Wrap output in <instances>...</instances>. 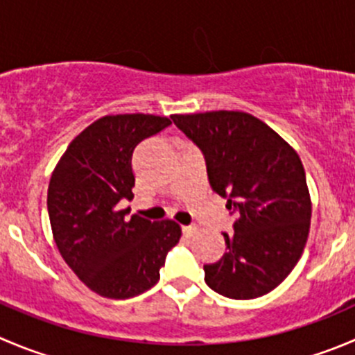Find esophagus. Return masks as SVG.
Wrapping results in <instances>:
<instances>
[{"label":"esophagus","mask_w":355,"mask_h":355,"mask_svg":"<svg viewBox=\"0 0 355 355\" xmlns=\"http://www.w3.org/2000/svg\"><path fill=\"white\" fill-rule=\"evenodd\" d=\"M182 230H184L185 236H194V234L198 232V227H196V225H184V227H182Z\"/></svg>","instance_id":"esophagus-1"}]
</instances>
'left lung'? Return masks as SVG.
<instances>
[{"label":"left lung","instance_id":"obj_1","mask_svg":"<svg viewBox=\"0 0 355 355\" xmlns=\"http://www.w3.org/2000/svg\"><path fill=\"white\" fill-rule=\"evenodd\" d=\"M173 123L206 161L211 189L236 213L227 251L205 265L213 291L251 300L279 286L300 260L311 227V196L300 157L270 126L239 111L175 114Z\"/></svg>","mask_w":355,"mask_h":355}]
</instances>
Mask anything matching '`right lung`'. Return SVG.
Returning a JSON list of instances; mask_svg holds the SVG:
<instances>
[{
    "mask_svg": "<svg viewBox=\"0 0 355 355\" xmlns=\"http://www.w3.org/2000/svg\"><path fill=\"white\" fill-rule=\"evenodd\" d=\"M170 125L153 114L104 116L69 144L51 173L46 202L55 244L76 276L105 298L150 290L182 236L173 220L126 218L128 209H119L121 199H133V150Z\"/></svg>",
    "mask_w": 355,
    "mask_h": 355,
    "instance_id": "1",
    "label": "right lung"
}]
</instances>
